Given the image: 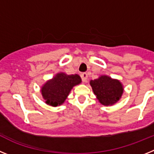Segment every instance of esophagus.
<instances>
[{"label": "esophagus", "mask_w": 154, "mask_h": 154, "mask_svg": "<svg viewBox=\"0 0 154 154\" xmlns=\"http://www.w3.org/2000/svg\"><path fill=\"white\" fill-rule=\"evenodd\" d=\"M81 78H82V82H85L87 81V79H88V75H87V73L85 72L82 73Z\"/></svg>", "instance_id": "esophagus-1"}]
</instances>
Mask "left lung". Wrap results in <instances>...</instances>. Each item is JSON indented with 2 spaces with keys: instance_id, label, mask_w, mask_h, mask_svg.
<instances>
[{
  "instance_id": "1",
  "label": "left lung",
  "mask_w": 154,
  "mask_h": 154,
  "mask_svg": "<svg viewBox=\"0 0 154 154\" xmlns=\"http://www.w3.org/2000/svg\"><path fill=\"white\" fill-rule=\"evenodd\" d=\"M90 85L99 102L103 106L115 104L123 93V86L120 82L107 75L91 80Z\"/></svg>"
}]
</instances>
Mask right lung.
Wrapping results in <instances>:
<instances>
[{"mask_svg": "<svg viewBox=\"0 0 154 154\" xmlns=\"http://www.w3.org/2000/svg\"><path fill=\"white\" fill-rule=\"evenodd\" d=\"M81 82L80 76L77 74L58 73L42 87V97L45 103L51 106H60L67 99L73 87L81 83Z\"/></svg>", "mask_w": 154, "mask_h": 154, "instance_id": "add662e5", "label": "right lung"}]
</instances>
